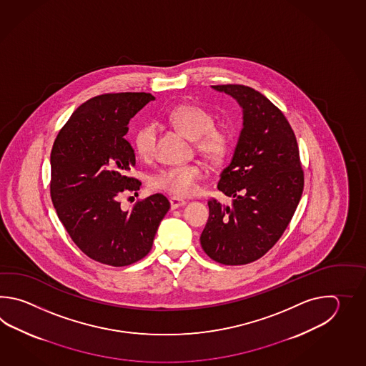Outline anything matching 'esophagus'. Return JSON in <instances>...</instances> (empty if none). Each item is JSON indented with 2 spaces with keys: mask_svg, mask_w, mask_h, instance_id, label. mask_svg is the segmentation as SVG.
Instances as JSON below:
<instances>
[{
  "mask_svg": "<svg viewBox=\"0 0 366 366\" xmlns=\"http://www.w3.org/2000/svg\"><path fill=\"white\" fill-rule=\"evenodd\" d=\"M187 202L183 199H178V197H172L170 199V205H172V209H177L180 207H184Z\"/></svg>",
  "mask_w": 366,
  "mask_h": 366,
  "instance_id": "esophagus-1",
  "label": "esophagus"
}]
</instances>
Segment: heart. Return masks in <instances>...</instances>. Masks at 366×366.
I'll return each mask as SVG.
<instances>
[{
  "instance_id": "heart-1",
  "label": "heart",
  "mask_w": 366,
  "mask_h": 366,
  "mask_svg": "<svg viewBox=\"0 0 366 366\" xmlns=\"http://www.w3.org/2000/svg\"><path fill=\"white\" fill-rule=\"evenodd\" d=\"M169 120L188 139L194 140L197 152L207 159L217 162L225 157L229 137L225 131L213 127V117L205 109L192 104H182L172 109ZM157 128L145 124L134 136V147L141 157L152 156L156 145ZM204 178L202 164H187L166 167L150 178V186L172 196L184 197L194 194L197 183Z\"/></svg>"
}]
</instances>
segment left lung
I'll list each match as a JSON object with an SVG mask.
<instances>
[{"instance_id": "left-lung-1", "label": "left lung", "mask_w": 366, "mask_h": 366, "mask_svg": "<svg viewBox=\"0 0 366 366\" xmlns=\"http://www.w3.org/2000/svg\"><path fill=\"white\" fill-rule=\"evenodd\" d=\"M242 109L241 133L218 189L230 205L208 202L209 218L200 243L225 265L249 264L280 239L304 189L296 136L284 114L263 94L243 85L212 86Z\"/></svg>"}]
</instances>
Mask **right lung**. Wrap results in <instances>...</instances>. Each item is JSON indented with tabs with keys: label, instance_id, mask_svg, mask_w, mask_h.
<instances>
[{
	"label": "right lung",
	"instance_id": "add662e5",
	"mask_svg": "<svg viewBox=\"0 0 366 366\" xmlns=\"http://www.w3.org/2000/svg\"><path fill=\"white\" fill-rule=\"evenodd\" d=\"M154 97L149 93L103 94L81 104L56 137L51 152V197L59 219L87 257L124 267L153 246L158 226L170 209L164 194L120 208L124 191L141 182L128 177L136 164L128 124Z\"/></svg>",
	"mask_w": 366,
	"mask_h": 366
}]
</instances>
